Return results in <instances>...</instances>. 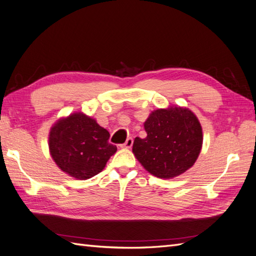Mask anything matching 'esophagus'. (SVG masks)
<instances>
[{
    "label": "esophagus",
    "mask_w": 256,
    "mask_h": 256,
    "mask_svg": "<svg viewBox=\"0 0 256 256\" xmlns=\"http://www.w3.org/2000/svg\"><path fill=\"white\" fill-rule=\"evenodd\" d=\"M132 146H133V138H128V140H126V142H124L122 146H121V147L122 148H126V149H130V147H132Z\"/></svg>",
    "instance_id": "obj_1"
}]
</instances>
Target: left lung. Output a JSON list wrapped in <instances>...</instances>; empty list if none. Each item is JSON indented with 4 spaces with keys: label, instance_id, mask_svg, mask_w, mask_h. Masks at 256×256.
<instances>
[{
    "label": "left lung",
    "instance_id": "obj_1",
    "mask_svg": "<svg viewBox=\"0 0 256 256\" xmlns=\"http://www.w3.org/2000/svg\"><path fill=\"white\" fill-rule=\"evenodd\" d=\"M147 136L136 137L133 153L144 168L160 179H172L194 165L202 147V128L186 107L153 110L144 123Z\"/></svg>",
    "mask_w": 256,
    "mask_h": 256
}]
</instances>
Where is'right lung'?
<instances>
[{"label": "right lung", "mask_w": 256, "mask_h": 256, "mask_svg": "<svg viewBox=\"0 0 256 256\" xmlns=\"http://www.w3.org/2000/svg\"><path fill=\"white\" fill-rule=\"evenodd\" d=\"M109 132L82 112L56 120L48 136L50 156L59 168L77 180H86L105 168L116 147L108 142Z\"/></svg>", "instance_id": "add662e5"}]
</instances>
